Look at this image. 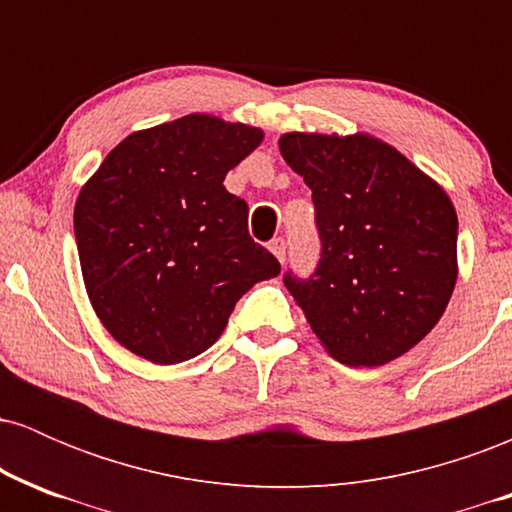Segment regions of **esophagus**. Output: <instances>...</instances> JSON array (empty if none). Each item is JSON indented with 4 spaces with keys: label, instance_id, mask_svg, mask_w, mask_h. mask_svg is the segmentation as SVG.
Listing matches in <instances>:
<instances>
[{
    "label": "esophagus",
    "instance_id": "1",
    "mask_svg": "<svg viewBox=\"0 0 512 512\" xmlns=\"http://www.w3.org/2000/svg\"><path fill=\"white\" fill-rule=\"evenodd\" d=\"M269 250L274 252V257H276V260H279L281 264L286 262V243H284V238L272 240V245H269Z\"/></svg>",
    "mask_w": 512,
    "mask_h": 512
}]
</instances>
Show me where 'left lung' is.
Wrapping results in <instances>:
<instances>
[{
	"label": "left lung",
	"instance_id": "left-lung-1",
	"mask_svg": "<svg viewBox=\"0 0 512 512\" xmlns=\"http://www.w3.org/2000/svg\"><path fill=\"white\" fill-rule=\"evenodd\" d=\"M279 151L313 190L322 260L284 284L322 349L373 368L436 327L457 284V214L448 192L373 134L286 132Z\"/></svg>",
	"mask_w": 512,
	"mask_h": 512
}]
</instances>
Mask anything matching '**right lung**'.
<instances>
[{"label":"right lung","instance_id":"obj_1","mask_svg":"<svg viewBox=\"0 0 512 512\" xmlns=\"http://www.w3.org/2000/svg\"><path fill=\"white\" fill-rule=\"evenodd\" d=\"M262 139L260 127L192 113L132 132L84 182L74 233L88 301L132 354L195 358L240 296L281 272L248 236V204L223 187Z\"/></svg>","mask_w":512,"mask_h":512}]
</instances>
